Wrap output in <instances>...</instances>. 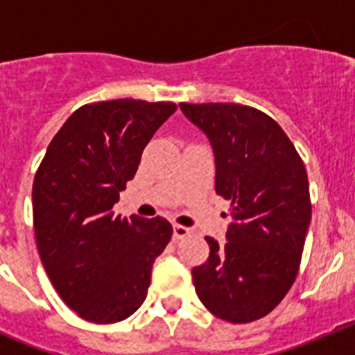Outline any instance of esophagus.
<instances>
[{"mask_svg":"<svg viewBox=\"0 0 355 355\" xmlns=\"http://www.w3.org/2000/svg\"><path fill=\"white\" fill-rule=\"evenodd\" d=\"M190 233H192V229H188V227H184V225H180V224L174 225V238H175V240L187 238Z\"/></svg>","mask_w":355,"mask_h":355,"instance_id":"1","label":"esophagus"}]
</instances>
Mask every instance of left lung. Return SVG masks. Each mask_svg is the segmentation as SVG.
<instances>
[{
  "label": "left lung",
  "instance_id": "obj_1",
  "mask_svg": "<svg viewBox=\"0 0 355 355\" xmlns=\"http://www.w3.org/2000/svg\"><path fill=\"white\" fill-rule=\"evenodd\" d=\"M208 137L215 192L231 202L225 243L206 236L208 261L192 270L197 297L216 318L247 324L268 313L295 283L311 200L306 167L283 128L234 103H181Z\"/></svg>",
  "mask_w": 355,
  "mask_h": 355
}]
</instances>
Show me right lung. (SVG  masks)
Masks as SVG:
<instances>
[{
  "label": "right lung",
  "instance_id": "add662e5",
  "mask_svg": "<svg viewBox=\"0 0 355 355\" xmlns=\"http://www.w3.org/2000/svg\"><path fill=\"white\" fill-rule=\"evenodd\" d=\"M175 108L135 99L81 106L35 174L33 227L46 274L72 311L94 324H115L142 306L153 263L171 241L162 216L121 218L112 208Z\"/></svg>",
  "mask_w": 355,
  "mask_h": 355
}]
</instances>
